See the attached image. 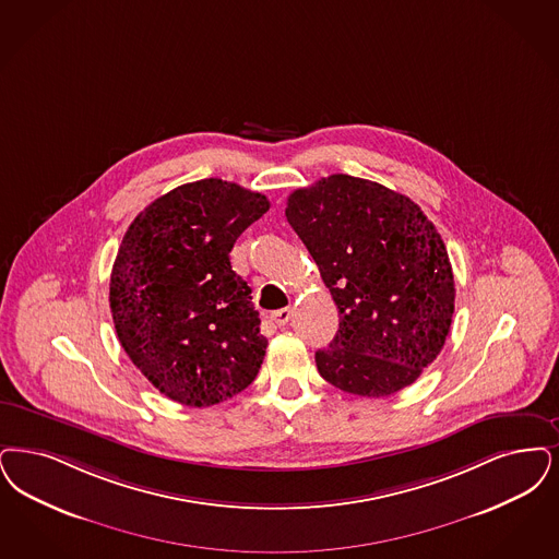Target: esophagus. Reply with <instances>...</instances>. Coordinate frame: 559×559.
I'll use <instances>...</instances> for the list:
<instances>
[{
    "label": "esophagus",
    "mask_w": 559,
    "mask_h": 559,
    "mask_svg": "<svg viewBox=\"0 0 559 559\" xmlns=\"http://www.w3.org/2000/svg\"><path fill=\"white\" fill-rule=\"evenodd\" d=\"M290 316H293V310H290V308H283V310H276V312L270 313L272 322H274V324H278V326H285V324L289 322Z\"/></svg>",
    "instance_id": "obj_1"
}]
</instances>
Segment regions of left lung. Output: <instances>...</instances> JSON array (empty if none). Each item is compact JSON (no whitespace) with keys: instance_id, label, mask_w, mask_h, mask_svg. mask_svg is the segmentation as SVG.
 <instances>
[{"instance_id":"8db88e82","label":"left lung","mask_w":559,"mask_h":559,"mask_svg":"<svg viewBox=\"0 0 559 559\" xmlns=\"http://www.w3.org/2000/svg\"><path fill=\"white\" fill-rule=\"evenodd\" d=\"M287 221L338 310L316 366L336 389L389 397L445 345L455 285L445 243L425 212L372 180L331 175L293 191Z\"/></svg>"}]
</instances>
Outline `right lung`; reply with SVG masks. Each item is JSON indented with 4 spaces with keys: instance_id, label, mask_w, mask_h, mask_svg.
Here are the masks:
<instances>
[{
    "instance_id": "right-lung-1",
    "label": "right lung",
    "mask_w": 559,
    "mask_h": 559,
    "mask_svg": "<svg viewBox=\"0 0 559 559\" xmlns=\"http://www.w3.org/2000/svg\"><path fill=\"white\" fill-rule=\"evenodd\" d=\"M269 207L237 182L195 180L152 201L124 233L110 276L114 326L168 400L207 407L258 377L269 341L228 253Z\"/></svg>"
}]
</instances>
